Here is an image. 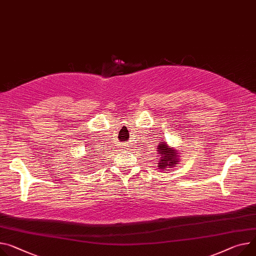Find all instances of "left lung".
<instances>
[{"label": "left lung", "mask_w": 256, "mask_h": 256, "mask_svg": "<svg viewBox=\"0 0 256 256\" xmlns=\"http://www.w3.org/2000/svg\"><path fill=\"white\" fill-rule=\"evenodd\" d=\"M158 167L161 170H165L167 168H172L173 166L180 163L178 150L173 148H169L166 142H160L158 146Z\"/></svg>", "instance_id": "obj_1"}]
</instances>
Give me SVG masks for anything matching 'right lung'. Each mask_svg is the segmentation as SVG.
<instances>
[{
	"label": "right lung",
	"instance_id": "obj_1",
	"mask_svg": "<svg viewBox=\"0 0 256 256\" xmlns=\"http://www.w3.org/2000/svg\"><path fill=\"white\" fill-rule=\"evenodd\" d=\"M83 161H84V160H83Z\"/></svg>",
	"mask_w": 256,
	"mask_h": 256
}]
</instances>
